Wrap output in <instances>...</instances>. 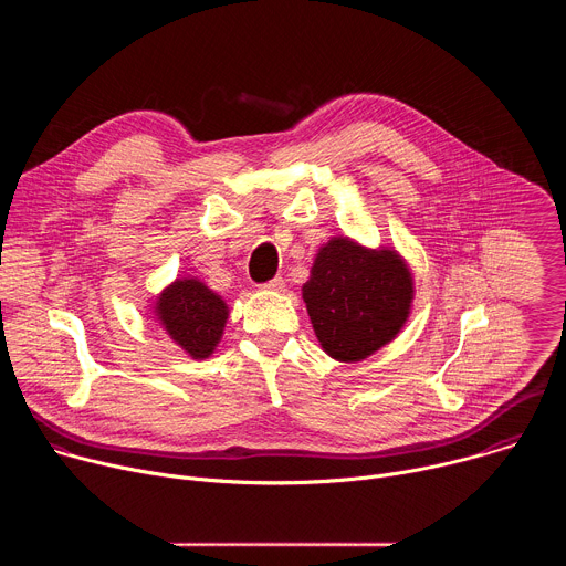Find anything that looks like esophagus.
<instances>
[{
	"label": "esophagus",
	"instance_id": "1",
	"mask_svg": "<svg viewBox=\"0 0 566 566\" xmlns=\"http://www.w3.org/2000/svg\"><path fill=\"white\" fill-rule=\"evenodd\" d=\"M262 289H266V291H277V293H280V291H284V289H286V282H284V277H280V275H277V277L269 280L266 284H262Z\"/></svg>",
	"mask_w": 566,
	"mask_h": 566
}]
</instances>
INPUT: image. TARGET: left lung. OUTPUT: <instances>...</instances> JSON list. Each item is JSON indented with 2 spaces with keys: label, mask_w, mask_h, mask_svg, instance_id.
Returning <instances> with one entry per match:
<instances>
[{
  "label": "left lung",
  "mask_w": 566,
  "mask_h": 566,
  "mask_svg": "<svg viewBox=\"0 0 566 566\" xmlns=\"http://www.w3.org/2000/svg\"><path fill=\"white\" fill-rule=\"evenodd\" d=\"M302 297L322 349L340 363H358L406 325L415 282L394 249L374 251L332 237L315 255Z\"/></svg>",
  "instance_id": "1"
}]
</instances>
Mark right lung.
<instances>
[{
    "instance_id": "obj_1",
    "label": "right lung",
    "mask_w": 566,
    "mask_h": 566,
    "mask_svg": "<svg viewBox=\"0 0 566 566\" xmlns=\"http://www.w3.org/2000/svg\"><path fill=\"white\" fill-rule=\"evenodd\" d=\"M154 315L190 358L203 360L223 336L228 304L197 277H181L158 293Z\"/></svg>"
}]
</instances>
